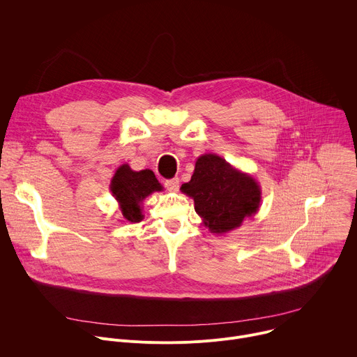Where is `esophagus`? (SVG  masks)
Returning <instances> with one entry per match:
<instances>
[{
	"label": "esophagus",
	"mask_w": 357,
	"mask_h": 357,
	"mask_svg": "<svg viewBox=\"0 0 357 357\" xmlns=\"http://www.w3.org/2000/svg\"><path fill=\"white\" fill-rule=\"evenodd\" d=\"M165 188L169 190V192H178L179 190V179L178 178H172V179H168L165 181Z\"/></svg>",
	"instance_id": "obj_1"
}]
</instances>
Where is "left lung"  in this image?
Instances as JSON below:
<instances>
[{"mask_svg":"<svg viewBox=\"0 0 357 357\" xmlns=\"http://www.w3.org/2000/svg\"><path fill=\"white\" fill-rule=\"evenodd\" d=\"M182 193L195 202V212L213 234H225L259 212L261 188L251 175L241 172L216 154H203Z\"/></svg>","mask_w":357,"mask_h":357,"instance_id":"left-lung-1","label":"left lung"}]
</instances>
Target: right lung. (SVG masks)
Returning <instances> with one entry per match:
<instances>
[{"label": "right lung", "instance_id": "right-lung-1", "mask_svg": "<svg viewBox=\"0 0 357 357\" xmlns=\"http://www.w3.org/2000/svg\"><path fill=\"white\" fill-rule=\"evenodd\" d=\"M164 188L151 169L132 171L128 164L117 168L110 182V192L119 202V208L124 222L137 223L144 219L142 202L154 192Z\"/></svg>", "mask_w": 357, "mask_h": 357}]
</instances>
